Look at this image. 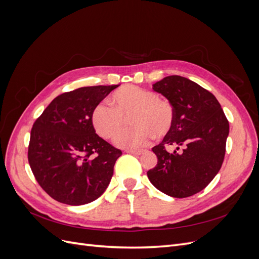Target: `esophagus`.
Instances as JSON below:
<instances>
[{"label": "esophagus", "mask_w": 259, "mask_h": 259, "mask_svg": "<svg viewBox=\"0 0 259 259\" xmlns=\"http://www.w3.org/2000/svg\"><path fill=\"white\" fill-rule=\"evenodd\" d=\"M126 153H131V154H135V155H140L144 153V150H132V149H128V150H125Z\"/></svg>", "instance_id": "1"}]
</instances>
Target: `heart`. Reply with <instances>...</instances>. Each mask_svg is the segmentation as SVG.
<instances>
[{
	"instance_id": "heart-1",
	"label": "heart",
	"mask_w": 259,
	"mask_h": 259,
	"mask_svg": "<svg viewBox=\"0 0 259 259\" xmlns=\"http://www.w3.org/2000/svg\"><path fill=\"white\" fill-rule=\"evenodd\" d=\"M111 105L99 104L94 108L92 122L100 137L112 139L122 128L124 119L133 115L131 122L136 127L122 131L115 137V145L121 148L144 147L153 136L162 138L173 127V106L152 91L124 85L112 94Z\"/></svg>"
}]
</instances>
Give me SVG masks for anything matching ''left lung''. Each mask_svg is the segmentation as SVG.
<instances>
[{
  "instance_id": "left-lung-1",
  "label": "left lung",
  "mask_w": 259,
  "mask_h": 259,
  "mask_svg": "<svg viewBox=\"0 0 259 259\" xmlns=\"http://www.w3.org/2000/svg\"><path fill=\"white\" fill-rule=\"evenodd\" d=\"M174 108V124L162 143L152 148L158 164L147 171L151 184L169 197L200 192L222 167L229 122L210 92L180 75L152 85ZM168 146L176 150L167 151Z\"/></svg>"
}]
</instances>
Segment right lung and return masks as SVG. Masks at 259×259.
<instances>
[{
	"mask_svg": "<svg viewBox=\"0 0 259 259\" xmlns=\"http://www.w3.org/2000/svg\"><path fill=\"white\" fill-rule=\"evenodd\" d=\"M117 86H86L61 94L34 122L28 160L36 182L54 200L88 204L109 186L122 151L96 134L92 113Z\"/></svg>",
	"mask_w": 259,
	"mask_h": 259,
	"instance_id": "obj_1",
	"label": "right lung"
}]
</instances>
